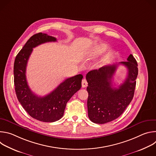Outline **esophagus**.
<instances>
[{
	"mask_svg": "<svg viewBox=\"0 0 156 156\" xmlns=\"http://www.w3.org/2000/svg\"><path fill=\"white\" fill-rule=\"evenodd\" d=\"M81 84H82V87H86L87 86V81L85 79H83L82 80Z\"/></svg>",
	"mask_w": 156,
	"mask_h": 156,
	"instance_id": "obj_1",
	"label": "esophagus"
}]
</instances>
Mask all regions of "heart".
I'll return each instance as SVG.
<instances>
[{"mask_svg":"<svg viewBox=\"0 0 156 156\" xmlns=\"http://www.w3.org/2000/svg\"><path fill=\"white\" fill-rule=\"evenodd\" d=\"M101 52H102V50H101V49L98 48V49L96 50V51H95L94 52H93V54H91V55H90V57H92L96 56V55H99V54H100Z\"/></svg>","mask_w":156,"mask_h":156,"instance_id":"b5f03b06","label":"heart"}]
</instances>
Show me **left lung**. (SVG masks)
I'll use <instances>...</instances> for the list:
<instances>
[{"mask_svg": "<svg viewBox=\"0 0 156 156\" xmlns=\"http://www.w3.org/2000/svg\"><path fill=\"white\" fill-rule=\"evenodd\" d=\"M127 60L105 65L87 73V105L88 117L91 122L104 124L117 119L132 101L138 73V63L132 54ZM119 64L126 66L128 73L124 83L116 88L113 87L112 78Z\"/></svg>", "mask_w": 156, "mask_h": 156, "instance_id": "obj_1", "label": "left lung"}]
</instances>
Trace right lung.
Wrapping results in <instances>:
<instances>
[{
	"instance_id": "add662e5",
	"label": "right lung",
	"mask_w": 156,
	"mask_h": 156,
	"mask_svg": "<svg viewBox=\"0 0 156 156\" xmlns=\"http://www.w3.org/2000/svg\"><path fill=\"white\" fill-rule=\"evenodd\" d=\"M55 41V37L45 33L34 34L18 52L14 62V84L18 101L31 117L44 122H54L63 117L66 103L80 90L83 78L79 74L66 79L44 97L37 96L31 91L27 80L26 70L33 48L43 43Z\"/></svg>"
}]
</instances>
